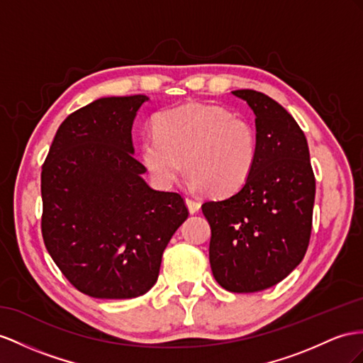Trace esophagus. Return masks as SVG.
I'll return each instance as SVG.
<instances>
[{"label": "esophagus", "instance_id": "esophagus-1", "mask_svg": "<svg viewBox=\"0 0 363 363\" xmlns=\"http://www.w3.org/2000/svg\"><path fill=\"white\" fill-rule=\"evenodd\" d=\"M185 203H187L189 211L191 213V215H193V213H198L199 208H201V203L198 201H194L193 198H185Z\"/></svg>", "mask_w": 363, "mask_h": 363}]
</instances>
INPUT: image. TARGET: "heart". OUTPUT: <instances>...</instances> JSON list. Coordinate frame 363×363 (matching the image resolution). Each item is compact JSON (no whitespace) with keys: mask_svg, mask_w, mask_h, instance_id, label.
Listing matches in <instances>:
<instances>
[{"mask_svg":"<svg viewBox=\"0 0 363 363\" xmlns=\"http://www.w3.org/2000/svg\"><path fill=\"white\" fill-rule=\"evenodd\" d=\"M256 160L255 128L227 108L202 102L164 111L141 141V161L161 189L173 187L187 162L191 189L225 196L248 182Z\"/></svg>","mask_w":363,"mask_h":363,"instance_id":"obj_1","label":"heart"}]
</instances>
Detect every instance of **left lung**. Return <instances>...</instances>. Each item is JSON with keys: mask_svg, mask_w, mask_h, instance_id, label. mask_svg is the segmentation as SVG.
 <instances>
[{"mask_svg": "<svg viewBox=\"0 0 363 363\" xmlns=\"http://www.w3.org/2000/svg\"><path fill=\"white\" fill-rule=\"evenodd\" d=\"M256 116L257 160L235 194L202 203L211 228L210 265L231 293L267 290L302 262L311 235L315 181L294 118L256 90H235Z\"/></svg>", "mask_w": 363, "mask_h": 363, "instance_id": "8db88e82", "label": "left lung"}]
</instances>
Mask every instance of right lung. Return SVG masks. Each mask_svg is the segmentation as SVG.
<instances>
[{
	"instance_id": "right-lung-1",
	"label": "right lung",
	"mask_w": 363,
	"mask_h": 363,
	"mask_svg": "<svg viewBox=\"0 0 363 363\" xmlns=\"http://www.w3.org/2000/svg\"><path fill=\"white\" fill-rule=\"evenodd\" d=\"M145 95L90 102L60 125L43 165L41 230L69 282L98 299L145 294L189 218L181 194L157 191L135 160L133 121Z\"/></svg>"
}]
</instances>
